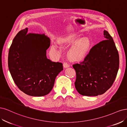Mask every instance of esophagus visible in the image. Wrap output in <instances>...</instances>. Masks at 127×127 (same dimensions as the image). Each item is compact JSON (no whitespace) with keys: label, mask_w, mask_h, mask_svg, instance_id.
<instances>
[{"label":"esophagus","mask_w":127,"mask_h":127,"mask_svg":"<svg viewBox=\"0 0 127 127\" xmlns=\"http://www.w3.org/2000/svg\"><path fill=\"white\" fill-rule=\"evenodd\" d=\"M69 66V65L67 63L64 62V63H63V67H64V68H67V67H68Z\"/></svg>","instance_id":"esophagus-1"}]
</instances>
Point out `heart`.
<instances>
[{
    "label": "heart",
    "mask_w": 127,
    "mask_h": 127,
    "mask_svg": "<svg viewBox=\"0 0 127 127\" xmlns=\"http://www.w3.org/2000/svg\"><path fill=\"white\" fill-rule=\"evenodd\" d=\"M77 40H75L74 42H76ZM91 46V42L88 38L82 39L77 42L69 52L71 58L74 60L79 61L82 60L87 54ZM54 50H57L58 46L54 44L52 46Z\"/></svg>",
    "instance_id": "obj_1"
}]
</instances>
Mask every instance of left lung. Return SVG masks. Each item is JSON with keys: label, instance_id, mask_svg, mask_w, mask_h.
Returning <instances> with one entry per match:
<instances>
[{"label": "left lung", "instance_id": "obj_1", "mask_svg": "<svg viewBox=\"0 0 127 127\" xmlns=\"http://www.w3.org/2000/svg\"><path fill=\"white\" fill-rule=\"evenodd\" d=\"M104 39L94 45L84 60L73 67L76 72L75 87L80 95L97 96L111 87L119 67V56L113 39L104 31Z\"/></svg>", "mask_w": 127, "mask_h": 127}]
</instances>
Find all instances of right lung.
I'll list each match as a JSON object with an SVG mask.
<instances>
[{
	"label": "right lung",
	"mask_w": 127,
	"mask_h": 127,
	"mask_svg": "<svg viewBox=\"0 0 127 127\" xmlns=\"http://www.w3.org/2000/svg\"><path fill=\"white\" fill-rule=\"evenodd\" d=\"M51 40L44 34L19 31L9 48L8 64L15 83L24 93L32 96L47 95L56 77L63 69L62 63L46 57Z\"/></svg>",
	"instance_id": "add662e5"
}]
</instances>
